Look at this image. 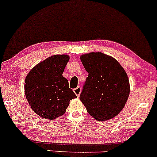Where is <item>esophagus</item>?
Listing matches in <instances>:
<instances>
[{"mask_svg": "<svg viewBox=\"0 0 157 157\" xmlns=\"http://www.w3.org/2000/svg\"><path fill=\"white\" fill-rule=\"evenodd\" d=\"M74 92H75V94L77 95V97L80 96V92H81V87H80V86H77L76 89H74Z\"/></svg>", "mask_w": 157, "mask_h": 157, "instance_id": "34e87169", "label": "esophagus"}]
</instances>
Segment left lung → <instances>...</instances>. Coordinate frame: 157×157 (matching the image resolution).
I'll list each match as a JSON object with an SVG mask.
<instances>
[{"mask_svg": "<svg viewBox=\"0 0 157 157\" xmlns=\"http://www.w3.org/2000/svg\"><path fill=\"white\" fill-rule=\"evenodd\" d=\"M80 60L89 75L80 100L95 120L113 118L123 109L130 93L125 71L117 60L102 52L85 54Z\"/></svg>", "mask_w": 157, "mask_h": 157, "instance_id": "obj_1", "label": "left lung"}]
</instances>
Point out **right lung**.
I'll return each instance as SVG.
<instances>
[{
    "mask_svg": "<svg viewBox=\"0 0 157 157\" xmlns=\"http://www.w3.org/2000/svg\"><path fill=\"white\" fill-rule=\"evenodd\" d=\"M68 60V55H53L36 65L27 75L24 84L26 100L42 118L55 120L63 115L70 100L77 97L63 76Z\"/></svg>",
    "mask_w": 157,
    "mask_h": 157,
    "instance_id": "right-lung-1",
    "label": "right lung"
}]
</instances>
